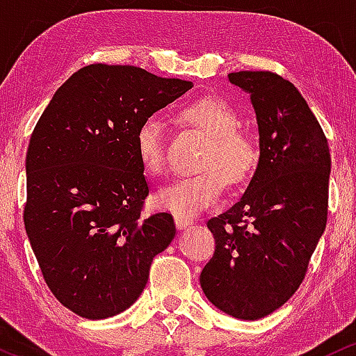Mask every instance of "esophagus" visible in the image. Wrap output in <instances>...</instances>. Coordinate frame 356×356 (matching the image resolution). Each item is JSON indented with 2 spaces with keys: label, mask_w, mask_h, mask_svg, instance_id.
Wrapping results in <instances>:
<instances>
[{
  "label": "esophagus",
  "mask_w": 356,
  "mask_h": 356,
  "mask_svg": "<svg viewBox=\"0 0 356 356\" xmlns=\"http://www.w3.org/2000/svg\"><path fill=\"white\" fill-rule=\"evenodd\" d=\"M175 223H177V227L179 230H183V229H186V227H190L191 223V220H188V218H183V217H175Z\"/></svg>",
  "instance_id": "obj_1"
}]
</instances>
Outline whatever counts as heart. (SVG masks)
Masks as SVG:
<instances>
[{"instance_id":"heart-1","label":"heart","mask_w":356,"mask_h":356,"mask_svg":"<svg viewBox=\"0 0 356 356\" xmlns=\"http://www.w3.org/2000/svg\"><path fill=\"white\" fill-rule=\"evenodd\" d=\"M178 119L209 138L198 168L202 173L179 178L156 195L159 209L177 217L191 218L213 205L225 190L238 186L252 175L257 147L238 129V118L227 102L202 97L183 106ZM134 153L151 177L163 175L166 166L165 129L156 118H146L134 134Z\"/></svg>"}]
</instances>
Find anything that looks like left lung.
<instances>
[{"label":"left lung","mask_w":356,"mask_h":356,"mask_svg":"<svg viewBox=\"0 0 356 356\" xmlns=\"http://www.w3.org/2000/svg\"><path fill=\"white\" fill-rule=\"evenodd\" d=\"M250 94L261 136L257 170L241 202L207 222L215 252L200 274L223 313L259 319L305 281L328 218V139L294 83L274 72H234Z\"/></svg>","instance_id":"1"}]
</instances>
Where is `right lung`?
<instances>
[{"label":"right lung","mask_w":356,"mask_h":356,"mask_svg":"<svg viewBox=\"0 0 356 356\" xmlns=\"http://www.w3.org/2000/svg\"><path fill=\"white\" fill-rule=\"evenodd\" d=\"M191 86L92 63L40 115L26 151L23 222L47 286L72 313L102 319L124 311L173 241L171 213L143 217L149 188L134 134Z\"/></svg>","instance_id":"1"}]
</instances>
